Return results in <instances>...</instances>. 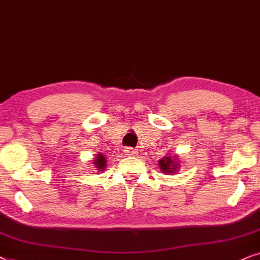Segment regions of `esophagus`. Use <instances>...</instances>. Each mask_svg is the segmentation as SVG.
I'll list each match as a JSON object with an SVG mask.
<instances>
[{
  "mask_svg": "<svg viewBox=\"0 0 260 260\" xmlns=\"http://www.w3.org/2000/svg\"><path fill=\"white\" fill-rule=\"evenodd\" d=\"M123 151H124V153H126L127 155H136L137 154V151L133 150L132 147H126Z\"/></svg>",
  "mask_w": 260,
  "mask_h": 260,
  "instance_id": "obj_1",
  "label": "esophagus"
}]
</instances>
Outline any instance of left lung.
<instances>
[{"label": "left lung", "mask_w": 260, "mask_h": 260, "mask_svg": "<svg viewBox=\"0 0 260 260\" xmlns=\"http://www.w3.org/2000/svg\"><path fill=\"white\" fill-rule=\"evenodd\" d=\"M158 162H159V166H160L161 171L166 172V174H172V172H175L178 168V164L177 162H175V160L171 157L162 158Z\"/></svg>", "instance_id": "8db88e82"}]
</instances>
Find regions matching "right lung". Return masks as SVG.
I'll use <instances>...</instances> for the list:
<instances>
[{
  "label": "right lung",
  "instance_id": "1",
  "mask_svg": "<svg viewBox=\"0 0 260 260\" xmlns=\"http://www.w3.org/2000/svg\"><path fill=\"white\" fill-rule=\"evenodd\" d=\"M106 158H105V155L103 154H101L100 153L98 157H96V159L94 160V164L96 165V168L99 169V170H101V171H103V169H105V166H106Z\"/></svg>",
  "mask_w": 260,
  "mask_h": 260
}]
</instances>
